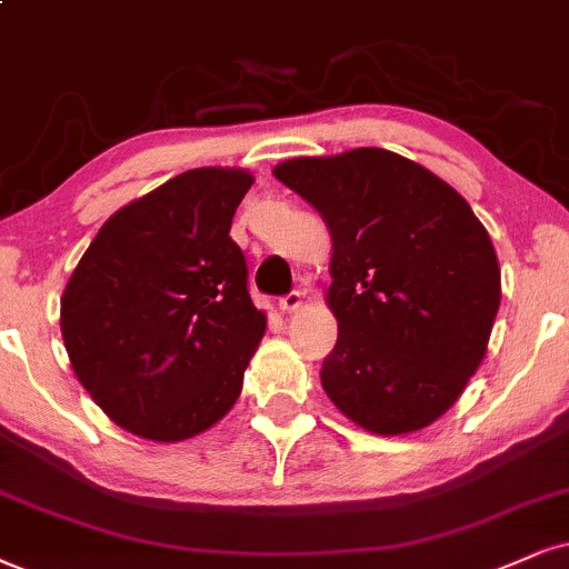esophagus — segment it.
<instances>
[{"label":"esophagus","mask_w":569,"mask_h":569,"mask_svg":"<svg viewBox=\"0 0 569 569\" xmlns=\"http://www.w3.org/2000/svg\"><path fill=\"white\" fill-rule=\"evenodd\" d=\"M300 306H303V292H298V290L287 292V296L279 298V308H282L284 313H292V311H298Z\"/></svg>","instance_id":"obj_1"}]
</instances>
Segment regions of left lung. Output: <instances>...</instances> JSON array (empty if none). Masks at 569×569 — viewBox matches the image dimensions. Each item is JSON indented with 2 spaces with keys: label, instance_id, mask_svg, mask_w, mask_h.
<instances>
[{
  "label": "left lung",
  "instance_id": "left-lung-1",
  "mask_svg": "<svg viewBox=\"0 0 569 569\" xmlns=\"http://www.w3.org/2000/svg\"><path fill=\"white\" fill-rule=\"evenodd\" d=\"M273 177L332 234L329 401L375 435L432 425L486 359L499 313L501 269L486 227L443 179L380 147L292 158Z\"/></svg>",
  "mask_w": 569,
  "mask_h": 569
}]
</instances>
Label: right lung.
Segmentation results:
<instances>
[{
	"instance_id": "obj_1",
	"label": "right lung",
	"mask_w": 569,
	"mask_h": 569,
	"mask_svg": "<svg viewBox=\"0 0 569 569\" xmlns=\"http://www.w3.org/2000/svg\"><path fill=\"white\" fill-rule=\"evenodd\" d=\"M252 177L192 168L102 223L70 273L60 329L70 367L123 430L160 443L234 406L266 332L229 237Z\"/></svg>"
}]
</instances>
